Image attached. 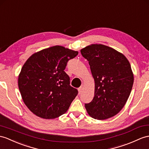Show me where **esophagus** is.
Listing matches in <instances>:
<instances>
[{
    "instance_id": "obj_1",
    "label": "esophagus",
    "mask_w": 149,
    "mask_h": 149,
    "mask_svg": "<svg viewBox=\"0 0 149 149\" xmlns=\"http://www.w3.org/2000/svg\"><path fill=\"white\" fill-rule=\"evenodd\" d=\"M83 90V86H80V87H79V88H78V92H79V94H80V93L82 92Z\"/></svg>"
}]
</instances>
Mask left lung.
Here are the masks:
<instances>
[{
    "instance_id": "obj_1",
    "label": "left lung",
    "mask_w": 149,
    "mask_h": 149,
    "mask_svg": "<svg viewBox=\"0 0 149 149\" xmlns=\"http://www.w3.org/2000/svg\"><path fill=\"white\" fill-rule=\"evenodd\" d=\"M88 61L95 81L94 97L85 104L88 114L102 120L114 116L128 100L133 84V73L127 58L102 44H91L80 50Z\"/></svg>"
}]
</instances>
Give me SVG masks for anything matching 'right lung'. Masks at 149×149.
<instances>
[{"label":"right lung","mask_w":149,"mask_h":149,"mask_svg":"<svg viewBox=\"0 0 149 149\" xmlns=\"http://www.w3.org/2000/svg\"><path fill=\"white\" fill-rule=\"evenodd\" d=\"M78 54L56 45L35 52L28 58L18 77L24 104L43 119H54L66 112L78 94L64 72L68 61Z\"/></svg>","instance_id":"1"}]
</instances>
